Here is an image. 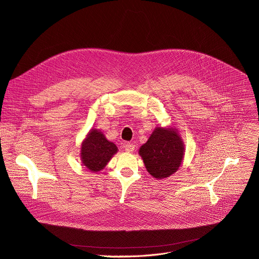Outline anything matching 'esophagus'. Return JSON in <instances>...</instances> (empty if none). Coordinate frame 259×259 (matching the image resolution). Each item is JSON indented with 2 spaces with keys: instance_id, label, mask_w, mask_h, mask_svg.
Instances as JSON below:
<instances>
[{
  "instance_id": "1",
  "label": "esophagus",
  "mask_w": 259,
  "mask_h": 259,
  "mask_svg": "<svg viewBox=\"0 0 259 259\" xmlns=\"http://www.w3.org/2000/svg\"><path fill=\"white\" fill-rule=\"evenodd\" d=\"M124 149H125V151H126L127 153H132V152L134 151V149H135V145H134L133 143L128 142V143H126V144L124 145Z\"/></svg>"
}]
</instances>
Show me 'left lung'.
<instances>
[{
	"label": "left lung",
	"mask_w": 259,
	"mask_h": 259,
	"mask_svg": "<svg viewBox=\"0 0 259 259\" xmlns=\"http://www.w3.org/2000/svg\"><path fill=\"white\" fill-rule=\"evenodd\" d=\"M138 153L147 172L157 179H164L181 166L184 143L175 127H156Z\"/></svg>",
	"instance_id": "obj_1"
}]
</instances>
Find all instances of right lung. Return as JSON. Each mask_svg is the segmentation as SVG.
Segmentation results:
<instances>
[{
  "label": "right lung",
  "instance_id": "obj_1",
  "mask_svg": "<svg viewBox=\"0 0 259 259\" xmlns=\"http://www.w3.org/2000/svg\"><path fill=\"white\" fill-rule=\"evenodd\" d=\"M118 153L117 145L98 129H91L81 145L82 164L91 172L101 171Z\"/></svg>",
  "mask_w": 259,
  "mask_h": 259
}]
</instances>
